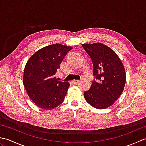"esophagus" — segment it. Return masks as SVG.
Wrapping results in <instances>:
<instances>
[{
    "label": "esophagus",
    "instance_id": "obj_1",
    "mask_svg": "<svg viewBox=\"0 0 146 146\" xmlns=\"http://www.w3.org/2000/svg\"><path fill=\"white\" fill-rule=\"evenodd\" d=\"M72 82L73 83H75V84H76V83H78L80 82V80H73Z\"/></svg>",
    "mask_w": 146,
    "mask_h": 146
}]
</instances>
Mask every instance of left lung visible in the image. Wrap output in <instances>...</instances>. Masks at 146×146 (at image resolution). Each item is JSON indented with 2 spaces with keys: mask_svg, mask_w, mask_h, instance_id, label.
<instances>
[{
  "mask_svg": "<svg viewBox=\"0 0 146 146\" xmlns=\"http://www.w3.org/2000/svg\"><path fill=\"white\" fill-rule=\"evenodd\" d=\"M83 48L94 64V80L85 92L86 101L93 107L104 109L119 98L125 84V71L122 61L112 49L101 43L83 44Z\"/></svg>",
  "mask_w": 146,
  "mask_h": 146,
  "instance_id": "1",
  "label": "left lung"
}]
</instances>
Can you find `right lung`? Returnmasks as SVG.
I'll use <instances>...</instances> for the list:
<instances>
[{
	"label": "right lung",
	"mask_w": 146,
	"mask_h": 146,
	"mask_svg": "<svg viewBox=\"0 0 146 146\" xmlns=\"http://www.w3.org/2000/svg\"><path fill=\"white\" fill-rule=\"evenodd\" d=\"M72 47L51 44L36 52L27 61L23 83L29 97L37 106L51 110L63 103L70 83L54 77L65 56Z\"/></svg>",
	"instance_id": "add662e5"
}]
</instances>
